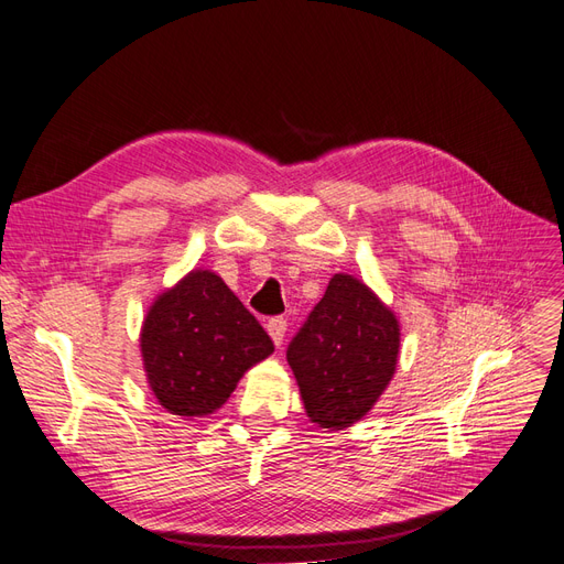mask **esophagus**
I'll return each instance as SVG.
<instances>
[{"instance_id": "obj_1", "label": "esophagus", "mask_w": 564, "mask_h": 564, "mask_svg": "<svg viewBox=\"0 0 564 564\" xmlns=\"http://www.w3.org/2000/svg\"><path fill=\"white\" fill-rule=\"evenodd\" d=\"M268 334H270V338L275 340V346H282V340H284V332H286V319L284 317H270L268 319Z\"/></svg>"}]
</instances>
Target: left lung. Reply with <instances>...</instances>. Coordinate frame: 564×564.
I'll list each match as a JSON object with an SVG mask.
<instances>
[{
  "label": "left lung",
  "instance_id": "8db88e82",
  "mask_svg": "<svg viewBox=\"0 0 564 564\" xmlns=\"http://www.w3.org/2000/svg\"><path fill=\"white\" fill-rule=\"evenodd\" d=\"M400 324L369 286L332 278L286 348L303 406L319 429H348L381 398L395 373Z\"/></svg>",
  "mask_w": 564,
  "mask_h": 564
}]
</instances>
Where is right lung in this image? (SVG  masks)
<instances>
[{"instance_id":"obj_1","label":"right lung","mask_w":564,"mask_h":564,"mask_svg":"<svg viewBox=\"0 0 564 564\" xmlns=\"http://www.w3.org/2000/svg\"><path fill=\"white\" fill-rule=\"evenodd\" d=\"M272 350L259 319L209 270H193L164 292L141 332L148 383L176 416L216 412L245 371Z\"/></svg>"}]
</instances>
